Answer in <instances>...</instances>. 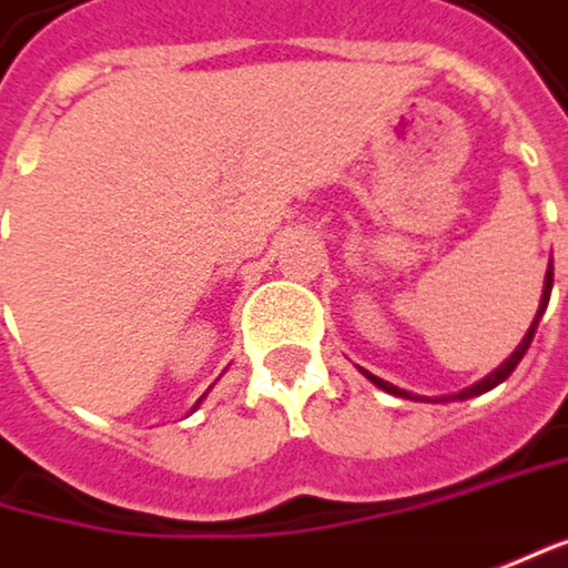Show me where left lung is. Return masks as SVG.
<instances>
[{
	"label": "left lung",
	"instance_id": "8db88e82",
	"mask_svg": "<svg viewBox=\"0 0 568 568\" xmlns=\"http://www.w3.org/2000/svg\"><path fill=\"white\" fill-rule=\"evenodd\" d=\"M549 291H552V258H549V267H547V277H544V297H540V310H537V316H534V323H530V329H527V336L520 339V345L507 355L505 362L491 372V375H485L481 382H475L471 387H466V390H459V394H449V397H436V404L439 400H468V397H478V394H485V390H491V387H498L501 382H505L507 375L517 368V362L524 358V352L530 348V343H534V333H537V323H540V316H544V310H547L549 304ZM362 375L372 382L375 387H382V390H387V394H394V397H407V400H420V394H410V390H404V387L390 385V382H385V378H378V375H372V372H365L362 368ZM426 400V397H424Z\"/></svg>",
	"mask_w": 568,
	"mask_h": 568
}]
</instances>
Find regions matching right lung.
<instances>
[{
    "mask_svg": "<svg viewBox=\"0 0 568 568\" xmlns=\"http://www.w3.org/2000/svg\"><path fill=\"white\" fill-rule=\"evenodd\" d=\"M200 400H203V397H200ZM200 400H196V404H193V410H196V407H200Z\"/></svg>",
    "mask_w": 568,
    "mask_h": 568,
    "instance_id": "right-lung-1",
    "label": "right lung"
}]
</instances>
